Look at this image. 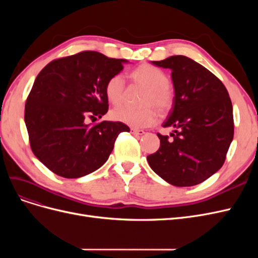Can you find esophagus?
<instances>
[{
    "label": "esophagus",
    "instance_id": "1",
    "mask_svg": "<svg viewBox=\"0 0 258 258\" xmlns=\"http://www.w3.org/2000/svg\"><path fill=\"white\" fill-rule=\"evenodd\" d=\"M130 132H131L132 135H135V136H142V135L145 134L144 130L137 129V128H131V129H130Z\"/></svg>",
    "mask_w": 258,
    "mask_h": 258
}]
</instances>
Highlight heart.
Instances as JSON below:
<instances>
[{
	"mask_svg": "<svg viewBox=\"0 0 258 258\" xmlns=\"http://www.w3.org/2000/svg\"><path fill=\"white\" fill-rule=\"evenodd\" d=\"M135 85L141 86L145 91L141 98L143 107L131 108L122 106L111 112V117L134 128H146L153 126L158 119V113L167 115L174 105V90L168 82V75L161 69L152 64H141L130 73ZM104 92L113 105L121 104L127 93V85L123 76L115 74L105 83Z\"/></svg>",
	"mask_w": 258,
	"mask_h": 258,
	"instance_id": "1",
	"label": "heart"
}]
</instances>
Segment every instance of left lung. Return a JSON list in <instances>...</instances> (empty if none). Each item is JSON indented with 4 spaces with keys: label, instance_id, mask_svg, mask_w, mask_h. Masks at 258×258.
I'll use <instances>...</instances> for the list:
<instances>
[{
    "label": "left lung",
    "instance_id": "1",
    "mask_svg": "<svg viewBox=\"0 0 258 258\" xmlns=\"http://www.w3.org/2000/svg\"><path fill=\"white\" fill-rule=\"evenodd\" d=\"M153 63L172 70L174 105L163 127L158 151L147 156L150 167L174 186H194L224 165L233 139L232 104L220 79L198 62L172 56Z\"/></svg>",
    "mask_w": 258,
    "mask_h": 258
}]
</instances>
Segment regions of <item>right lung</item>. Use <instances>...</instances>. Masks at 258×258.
Segmentation results:
<instances>
[{
	"mask_svg": "<svg viewBox=\"0 0 258 258\" xmlns=\"http://www.w3.org/2000/svg\"><path fill=\"white\" fill-rule=\"evenodd\" d=\"M123 62L85 50L52 60L36 76L25 121L31 150L54 174L76 178L93 172L107 160L118 135L130 131L120 121L86 123L107 112L104 86Z\"/></svg>",
	"mask_w": 258,
	"mask_h": 258,
	"instance_id": "1",
	"label": "right lung"
}]
</instances>
